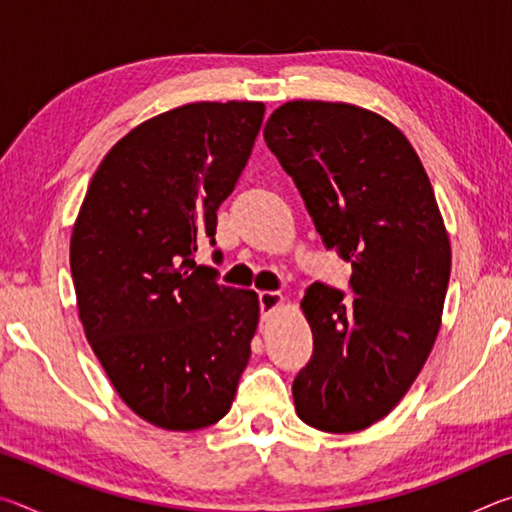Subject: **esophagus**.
<instances>
[{
  "mask_svg": "<svg viewBox=\"0 0 512 512\" xmlns=\"http://www.w3.org/2000/svg\"><path fill=\"white\" fill-rule=\"evenodd\" d=\"M259 300V311H262V318L266 320L268 316L273 314V311L282 305V293L277 291H262L257 296Z\"/></svg>",
  "mask_w": 512,
  "mask_h": 512,
  "instance_id": "1",
  "label": "esophagus"
}]
</instances>
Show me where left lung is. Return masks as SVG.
<instances>
[{
  "mask_svg": "<svg viewBox=\"0 0 512 512\" xmlns=\"http://www.w3.org/2000/svg\"><path fill=\"white\" fill-rule=\"evenodd\" d=\"M264 140L325 248L352 264V298L323 282L302 298L314 354L293 402L309 427L361 431L395 409L438 336L452 271L443 216L418 153L375 112L289 101Z\"/></svg>",
  "mask_w": 512,
  "mask_h": 512,
  "instance_id": "8db88e82",
  "label": "left lung"
}]
</instances>
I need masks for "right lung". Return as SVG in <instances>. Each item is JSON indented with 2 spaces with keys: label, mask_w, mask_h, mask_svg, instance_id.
<instances>
[{
  "label": "right lung",
  "mask_w": 512,
  "mask_h": 512,
  "mask_svg": "<svg viewBox=\"0 0 512 512\" xmlns=\"http://www.w3.org/2000/svg\"><path fill=\"white\" fill-rule=\"evenodd\" d=\"M262 119L264 103L203 101L144 121L103 158L74 225L85 336L121 400L160 429L219 422L248 366L257 293L223 287L196 250L216 244Z\"/></svg>",
  "instance_id": "add662e5"
}]
</instances>
